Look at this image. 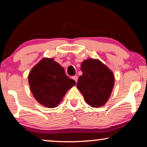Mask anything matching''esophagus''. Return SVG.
Here are the masks:
<instances>
[{
    "label": "esophagus",
    "mask_w": 147,
    "mask_h": 147,
    "mask_svg": "<svg viewBox=\"0 0 147 147\" xmlns=\"http://www.w3.org/2000/svg\"><path fill=\"white\" fill-rule=\"evenodd\" d=\"M72 78H73L76 82H77V81H78V77H77V76H73L72 77Z\"/></svg>",
    "instance_id": "esophagus-1"
}]
</instances>
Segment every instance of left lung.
Returning <instances> with one entry per match:
<instances>
[{
	"label": "left lung",
	"instance_id": "8db88e82",
	"mask_svg": "<svg viewBox=\"0 0 147 147\" xmlns=\"http://www.w3.org/2000/svg\"><path fill=\"white\" fill-rule=\"evenodd\" d=\"M82 75L78 78V88L89 105L98 108L105 104L114 86L112 72L98 59H88L81 64Z\"/></svg>",
	"mask_w": 147,
	"mask_h": 147
}]
</instances>
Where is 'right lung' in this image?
I'll return each mask as SVG.
<instances>
[{
    "label": "right lung",
    "mask_w": 147,
    "mask_h": 147,
    "mask_svg": "<svg viewBox=\"0 0 147 147\" xmlns=\"http://www.w3.org/2000/svg\"><path fill=\"white\" fill-rule=\"evenodd\" d=\"M31 92L36 100L48 108H55L75 81L66 76L64 69L53 58H43L28 75Z\"/></svg>",
    "instance_id": "obj_1"
}]
</instances>
